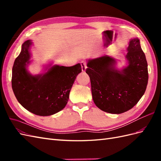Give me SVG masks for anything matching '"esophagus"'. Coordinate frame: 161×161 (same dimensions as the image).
<instances>
[{"label": "esophagus", "instance_id": "1", "mask_svg": "<svg viewBox=\"0 0 161 161\" xmlns=\"http://www.w3.org/2000/svg\"><path fill=\"white\" fill-rule=\"evenodd\" d=\"M80 65H81V69H82V72H85L86 69V62L82 61L80 62Z\"/></svg>", "mask_w": 161, "mask_h": 161}]
</instances>
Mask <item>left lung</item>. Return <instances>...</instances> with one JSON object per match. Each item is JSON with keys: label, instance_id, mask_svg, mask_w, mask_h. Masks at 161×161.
Here are the masks:
<instances>
[{"label": "left lung", "instance_id": "8db88e82", "mask_svg": "<svg viewBox=\"0 0 161 161\" xmlns=\"http://www.w3.org/2000/svg\"><path fill=\"white\" fill-rule=\"evenodd\" d=\"M128 64L115 67L116 60L108 55L87 61L92 99L107 113H124L137 104L148 85V64L138 37L131 39L127 48Z\"/></svg>", "mask_w": 161, "mask_h": 161}]
</instances>
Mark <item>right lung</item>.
Instances as JSON below:
<instances>
[{
	"label": "right lung",
	"mask_w": 161,
	"mask_h": 161,
	"mask_svg": "<svg viewBox=\"0 0 161 161\" xmlns=\"http://www.w3.org/2000/svg\"><path fill=\"white\" fill-rule=\"evenodd\" d=\"M31 40L23 43L21 53L14 62L12 89L19 103L27 111L40 116L55 114L65 108L81 66L48 65L42 74L33 75L28 71Z\"/></svg>",
	"instance_id": "obj_1"
}]
</instances>
